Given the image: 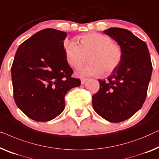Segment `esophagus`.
<instances>
[{
  "label": "esophagus",
  "instance_id": "1",
  "mask_svg": "<svg viewBox=\"0 0 159 159\" xmlns=\"http://www.w3.org/2000/svg\"><path fill=\"white\" fill-rule=\"evenodd\" d=\"M86 81H87V79H83L80 80V83H81L82 85H84L85 84H86Z\"/></svg>",
  "mask_w": 159,
  "mask_h": 159
}]
</instances>
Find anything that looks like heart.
I'll use <instances>...</instances> for the list:
<instances>
[{
	"label": "heart",
	"mask_w": 159,
	"mask_h": 159,
	"mask_svg": "<svg viewBox=\"0 0 159 159\" xmlns=\"http://www.w3.org/2000/svg\"><path fill=\"white\" fill-rule=\"evenodd\" d=\"M65 54L67 62L71 67L78 68L84 64L86 57L90 55L91 64L76 70L79 77L99 76L104 71L110 73L119 66L122 58L121 47L107 35L90 33L80 37V45L70 41L65 43Z\"/></svg>",
	"instance_id": "heart-1"
}]
</instances>
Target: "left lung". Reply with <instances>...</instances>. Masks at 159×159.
Here are the masks:
<instances>
[{
  "instance_id": "left-lung-1",
  "label": "left lung",
  "mask_w": 159,
  "mask_h": 159,
  "mask_svg": "<svg viewBox=\"0 0 159 159\" xmlns=\"http://www.w3.org/2000/svg\"><path fill=\"white\" fill-rule=\"evenodd\" d=\"M104 33L117 42L122 61L105 80H99V91L92 97L93 108L107 121H125L141 108L152 74L147 44L129 30L109 28Z\"/></svg>"
}]
</instances>
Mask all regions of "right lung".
Masks as SVG:
<instances>
[{"label": "right lung", "instance_id": "obj_1", "mask_svg": "<svg viewBox=\"0 0 159 159\" xmlns=\"http://www.w3.org/2000/svg\"><path fill=\"white\" fill-rule=\"evenodd\" d=\"M66 32L44 29L17 49L11 67L13 97L17 107L33 120L48 122L64 110L67 92L80 85L71 77L66 58Z\"/></svg>", "mask_w": 159, "mask_h": 159}]
</instances>
